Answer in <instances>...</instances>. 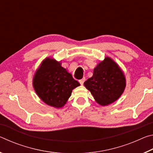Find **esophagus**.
<instances>
[{"label": "esophagus", "instance_id": "1", "mask_svg": "<svg viewBox=\"0 0 153 153\" xmlns=\"http://www.w3.org/2000/svg\"><path fill=\"white\" fill-rule=\"evenodd\" d=\"M85 80H86V78H85V77H83V78H82L81 79L79 80V82L82 85L83 84H84V82H85Z\"/></svg>", "mask_w": 153, "mask_h": 153}]
</instances>
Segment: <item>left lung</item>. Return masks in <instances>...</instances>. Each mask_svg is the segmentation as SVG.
Segmentation results:
<instances>
[{
  "mask_svg": "<svg viewBox=\"0 0 153 153\" xmlns=\"http://www.w3.org/2000/svg\"><path fill=\"white\" fill-rule=\"evenodd\" d=\"M98 104L108 105L117 100L125 90L126 77L118 65L106 57L94 69L93 76L84 82Z\"/></svg>",
  "mask_w": 153,
  "mask_h": 153,
  "instance_id": "obj_1",
  "label": "left lung"
}]
</instances>
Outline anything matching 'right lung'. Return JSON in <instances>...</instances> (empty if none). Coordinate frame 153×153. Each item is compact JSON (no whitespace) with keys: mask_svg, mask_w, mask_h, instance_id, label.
Wrapping results in <instances>:
<instances>
[{"mask_svg":"<svg viewBox=\"0 0 153 153\" xmlns=\"http://www.w3.org/2000/svg\"><path fill=\"white\" fill-rule=\"evenodd\" d=\"M79 85L60 62L48 57L42 62L33 78L36 94L46 105L55 108L63 107L72 90Z\"/></svg>","mask_w":153,"mask_h":153,"instance_id":"add662e5","label":"right lung"}]
</instances>
